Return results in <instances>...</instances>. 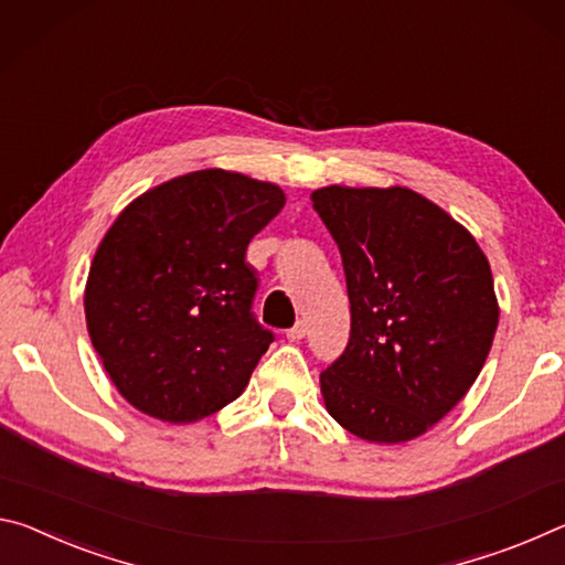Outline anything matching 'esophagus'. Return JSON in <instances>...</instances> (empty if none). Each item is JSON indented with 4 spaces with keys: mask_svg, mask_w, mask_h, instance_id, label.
Segmentation results:
<instances>
[{
    "mask_svg": "<svg viewBox=\"0 0 565 565\" xmlns=\"http://www.w3.org/2000/svg\"><path fill=\"white\" fill-rule=\"evenodd\" d=\"M305 332H308L305 330V322H295V326L288 330V340L290 343H300V340L305 338Z\"/></svg>",
    "mask_w": 565,
    "mask_h": 565,
    "instance_id": "obj_1",
    "label": "esophagus"
}]
</instances>
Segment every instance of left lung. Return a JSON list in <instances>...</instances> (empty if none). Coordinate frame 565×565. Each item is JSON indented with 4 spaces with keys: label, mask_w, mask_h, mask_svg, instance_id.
Instances as JSON below:
<instances>
[{
    "label": "left lung",
    "mask_w": 565,
    "mask_h": 565,
    "mask_svg": "<svg viewBox=\"0 0 565 565\" xmlns=\"http://www.w3.org/2000/svg\"><path fill=\"white\" fill-rule=\"evenodd\" d=\"M343 255L350 340L320 375L328 413L360 440L408 443L463 401L498 328L476 237L411 188L328 184L310 195Z\"/></svg>",
    "instance_id": "left-lung-1"
}]
</instances>
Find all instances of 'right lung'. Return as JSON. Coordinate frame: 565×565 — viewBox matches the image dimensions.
Returning a JSON list of instances; mask_svg holds the SVG:
<instances>
[{
    "instance_id": "obj_1",
    "label": "right lung",
    "mask_w": 565,
    "mask_h": 565,
    "mask_svg": "<svg viewBox=\"0 0 565 565\" xmlns=\"http://www.w3.org/2000/svg\"><path fill=\"white\" fill-rule=\"evenodd\" d=\"M285 205L280 184L210 168L135 198L85 285L92 345L125 401L182 425L225 408L273 343L249 312L245 249Z\"/></svg>"
}]
</instances>
